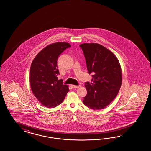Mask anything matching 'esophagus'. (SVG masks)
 <instances>
[{
  "label": "esophagus",
  "instance_id": "34e87169",
  "mask_svg": "<svg viewBox=\"0 0 151 151\" xmlns=\"http://www.w3.org/2000/svg\"><path fill=\"white\" fill-rule=\"evenodd\" d=\"M71 87L73 88H78L79 87V86H76V85H71Z\"/></svg>",
  "mask_w": 151,
  "mask_h": 151
}]
</instances>
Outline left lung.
I'll use <instances>...</instances> for the list:
<instances>
[{
  "mask_svg": "<svg viewBox=\"0 0 151 151\" xmlns=\"http://www.w3.org/2000/svg\"><path fill=\"white\" fill-rule=\"evenodd\" d=\"M80 46L88 73H93L91 82H85L87 93L83 102L93 110L104 109L114 100L121 86L122 70L119 60L99 44L83 43Z\"/></svg>",
  "mask_w": 151,
  "mask_h": 151,
  "instance_id": "8db88e82",
  "label": "left lung"
}]
</instances>
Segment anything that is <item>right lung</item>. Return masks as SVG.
I'll return each instance as SVG.
<instances>
[{"label": "right lung", "mask_w": 151, "mask_h": 151, "mask_svg": "<svg viewBox=\"0 0 151 151\" xmlns=\"http://www.w3.org/2000/svg\"><path fill=\"white\" fill-rule=\"evenodd\" d=\"M68 42H58L46 46L32 60L30 70V84L34 95L44 106L53 108L64 101L69 89L58 80V58L66 48Z\"/></svg>", "instance_id": "1"}]
</instances>
